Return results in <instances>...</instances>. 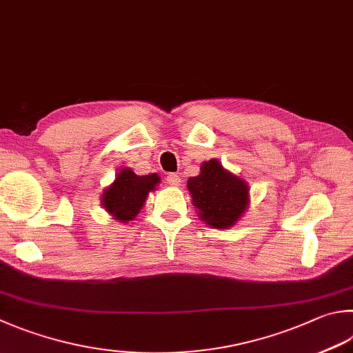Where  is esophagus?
<instances>
[{
    "mask_svg": "<svg viewBox=\"0 0 353 353\" xmlns=\"http://www.w3.org/2000/svg\"><path fill=\"white\" fill-rule=\"evenodd\" d=\"M165 181H168L170 185H181L183 179L176 174H170V175H168V178H165Z\"/></svg>",
    "mask_w": 353,
    "mask_h": 353,
    "instance_id": "obj_1",
    "label": "esophagus"
}]
</instances>
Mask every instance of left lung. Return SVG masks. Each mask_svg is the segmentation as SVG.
Here are the masks:
<instances>
[{
    "label": "left lung",
    "mask_w": 353,
    "mask_h": 353,
    "mask_svg": "<svg viewBox=\"0 0 353 353\" xmlns=\"http://www.w3.org/2000/svg\"><path fill=\"white\" fill-rule=\"evenodd\" d=\"M188 189L201 221L214 229H230L250 204L249 184L212 158L199 168V175L188 179Z\"/></svg>",
    "instance_id": "1"
}]
</instances>
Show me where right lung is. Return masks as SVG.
Masks as SVG:
<instances>
[{
	"label": "right lung",
	"instance_id": "obj_1",
	"mask_svg": "<svg viewBox=\"0 0 353 353\" xmlns=\"http://www.w3.org/2000/svg\"><path fill=\"white\" fill-rule=\"evenodd\" d=\"M157 174L137 175L129 168L119 169L114 183L108 185L101 194V205L118 223L128 224L134 221L139 210L144 208L150 192L159 184Z\"/></svg>",
	"mask_w": 353,
	"mask_h": 353
}]
</instances>
